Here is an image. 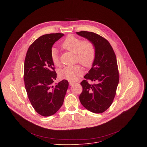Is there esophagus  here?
Listing matches in <instances>:
<instances>
[{"mask_svg":"<svg viewBox=\"0 0 147 147\" xmlns=\"http://www.w3.org/2000/svg\"><path fill=\"white\" fill-rule=\"evenodd\" d=\"M74 84V82H71V81H70L69 82V85L71 86H73V84Z\"/></svg>","mask_w":147,"mask_h":147,"instance_id":"obj_1","label":"esophagus"}]
</instances>
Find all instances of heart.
<instances>
[{
	"instance_id": "b5f03b06",
	"label": "heart",
	"mask_w": 147,
	"mask_h": 147,
	"mask_svg": "<svg viewBox=\"0 0 147 147\" xmlns=\"http://www.w3.org/2000/svg\"><path fill=\"white\" fill-rule=\"evenodd\" d=\"M61 47L76 53V61L85 67L90 66L95 57V48L90 40H82L73 35L67 36L61 44ZM51 59L55 66H60V62L57 51L52 48L51 51ZM83 73V69L79 65L67 66L59 71L61 78L71 81L77 80Z\"/></svg>"
}]
</instances>
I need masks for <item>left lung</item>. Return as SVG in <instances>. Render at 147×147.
I'll list each match as a JSON object with an SVG mask.
<instances>
[{"instance_id":"8db88e82","label":"left lung","mask_w":147,"mask_h":147,"mask_svg":"<svg viewBox=\"0 0 147 147\" xmlns=\"http://www.w3.org/2000/svg\"><path fill=\"white\" fill-rule=\"evenodd\" d=\"M93 43L95 57L92 66L81 82L82 91L79 99L87 110L101 113L112 105L119 81V73L115 52L108 40L92 32L82 31L76 32ZM90 79L96 83L90 85Z\"/></svg>"}]
</instances>
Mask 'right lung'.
<instances>
[{
	"label": "right lung",
	"mask_w": 147,
	"mask_h": 147,
	"mask_svg": "<svg viewBox=\"0 0 147 147\" xmlns=\"http://www.w3.org/2000/svg\"><path fill=\"white\" fill-rule=\"evenodd\" d=\"M63 35L55 33L40 36L28 48L24 61V81L28 99L35 111L45 117L60 108L69 86L66 80L53 84L57 74L50 56L53 45Z\"/></svg>",
	"instance_id": "obj_1"
}]
</instances>
